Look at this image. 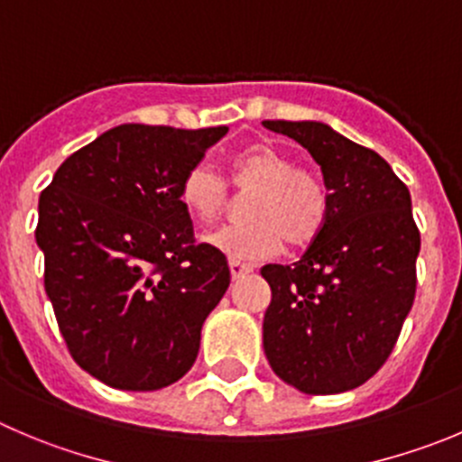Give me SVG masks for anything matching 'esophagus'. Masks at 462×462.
Wrapping results in <instances>:
<instances>
[{
  "instance_id": "esophagus-1",
  "label": "esophagus",
  "mask_w": 462,
  "mask_h": 462,
  "mask_svg": "<svg viewBox=\"0 0 462 462\" xmlns=\"http://www.w3.org/2000/svg\"><path fill=\"white\" fill-rule=\"evenodd\" d=\"M228 267H231V276H234V279H240V276L254 272L252 265H245V263H238V261H231L228 263Z\"/></svg>"
}]
</instances>
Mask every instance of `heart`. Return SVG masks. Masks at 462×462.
I'll return each instance as SVG.
<instances>
[{
  "instance_id": "obj_1",
  "label": "heart",
  "mask_w": 462,
  "mask_h": 462,
  "mask_svg": "<svg viewBox=\"0 0 462 462\" xmlns=\"http://www.w3.org/2000/svg\"><path fill=\"white\" fill-rule=\"evenodd\" d=\"M228 183L245 197L249 219L208 231L204 240L231 261L256 263L274 256L281 243L304 247L322 234L331 195L315 170L297 165L283 149L258 143L226 161ZM181 206L192 217L208 222L231 201L226 181L206 162L183 174L179 186Z\"/></svg>"
}]
</instances>
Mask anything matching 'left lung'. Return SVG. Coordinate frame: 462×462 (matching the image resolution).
Returning <instances> with one entry per match:
<instances>
[{"mask_svg": "<svg viewBox=\"0 0 462 462\" xmlns=\"http://www.w3.org/2000/svg\"><path fill=\"white\" fill-rule=\"evenodd\" d=\"M322 168V234L292 265H265L263 346L279 379L306 394L354 390L393 354L415 300L420 231L411 192L376 152L322 122L265 120Z\"/></svg>", "mask_w": 462, "mask_h": 462, "instance_id": "obj_1", "label": "left lung"}]
</instances>
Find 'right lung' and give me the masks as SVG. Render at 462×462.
<instances>
[{"label":"right lung","instance_id":"add662e5","mask_svg":"<svg viewBox=\"0 0 462 462\" xmlns=\"http://www.w3.org/2000/svg\"><path fill=\"white\" fill-rule=\"evenodd\" d=\"M226 126L122 125L65 158L38 204L45 290L77 365L117 390L165 388L199 351L228 288L179 186Z\"/></svg>","mask_w":462,"mask_h":462}]
</instances>
